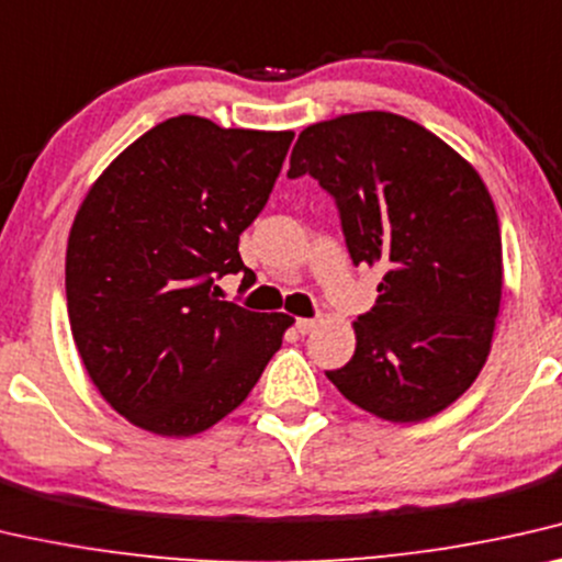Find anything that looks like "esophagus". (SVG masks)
<instances>
[{"instance_id": "esophagus-1", "label": "esophagus", "mask_w": 562, "mask_h": 562, "mask_svg": "<svg viewBox=\"0 0 562 562\" xmlns=\"http://www.w3.org/2000/svg\"><path fill=\"white\" fill-rule=\"evenodd\" d=\"M295 328L300 335H307L317 328V321H313V317H300V321L295 323Z\"/></svg>"}]
</instances>
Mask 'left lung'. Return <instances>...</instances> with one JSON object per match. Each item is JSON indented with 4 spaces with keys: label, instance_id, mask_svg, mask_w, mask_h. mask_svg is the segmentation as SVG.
Segmentation results:
<instances>
[{
    "label": "left lung",
    "instance_id": "1",
    "mask_svg": "<svg viewBox=\"0 0 562 562\" xmlns=\"http://www.w3.org/2000/svg\"><path fill=\"white\" fill-rule=\"evenodd\" d=\"M305 173L335 199L353 265L383 272L375 305L353 323V358L325 375L393 424L443 412L480 375L499 313L487 187L439 136L386 111L307 125L288 176Z\"/></svg>",
    "mask_w": 562,
    "mask_h": 562
}]
</instances>
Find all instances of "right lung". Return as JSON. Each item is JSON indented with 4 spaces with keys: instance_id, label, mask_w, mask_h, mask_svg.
Here are the masks:
<instances>
[{
    "instance_id": "right-lung-1",
    "label": "right lung",
    "mask_w": 562,
    "mask_h": 562,
    "mask_svg": "<svg viewBox=\"0 0 562 562\" xmlns=\"http://www.w3.org/2000/svg\"><path fill=\"white\" fill-rule=\"evenodd\" d=\"M292 131L154 125L98 176L65 257L70 330L108 404L158 437H194L249 396L292 317L220 300L255 272L239 234L262 212Z\"/></svg>"
}]
</instances>
